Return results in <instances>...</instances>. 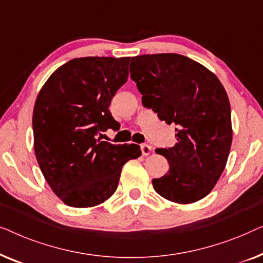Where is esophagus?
<instances>
[{
    "label": "esophagus",
    "mask_w": 263,
    "mask_h": 263,
    "mask_svg": "<svg viewBox=\"0 0 263 263\" xmlns=\"http://www.w3.org/2000/svg\"><path fill=\"white\" fill-rule=\"evenodd\" d=\"M140 150H142V154L144 156H147V155L153 153V146L149 145V144H142V145H140Z\"/></svg>",
    "instance_id": "esophagus-1"
}]
</instances>
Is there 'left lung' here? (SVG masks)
Masks as SVG:
<instances>
[{
	"label": "left lung",
	"mask_w": 263,
	"mask_h": 263,
	"mask_svg": "<svg viewBox=\"0 0 263 263\" xmlns=\"http://www.w3.org/2000/svg\"><path fill=\"white\" fill-rule=\"evenodd\" d=\"M130 72L143 105L176 126L175 145L156 149L167 158L169 170L153 180L154 190L177 204L205 198L223 173L232 142L223 84L200 63L177 53L133 57Z\"/></svg>",
	"instance_id": "8db88e82"
}]
</instances>
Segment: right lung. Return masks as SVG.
<instances>
[{
  "label": "right lung",
  "instance_id": "1",
  "mask_svg": "<svg viewBox=\"0 0 263 263\" xmlns=\"http://www.w3.org/2000/svg\"><path fill=\"white\" fill-rule=\"evenodd\" d=\"M130 57H82L59 66L36 96L34 153L44 177L71 207L102 204L116 192L121 168L139 157L137 144L98 139L117 125L108 107L126 83Z\"/></svg>",
  "mask_w": 263,
  "mask_h": 263
}]
</instances>
